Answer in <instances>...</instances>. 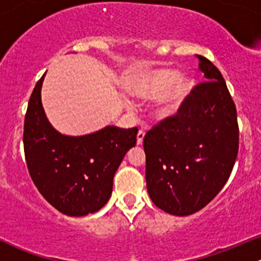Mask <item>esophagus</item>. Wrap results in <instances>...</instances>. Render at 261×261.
I'll return each instance as SVG.
<instances>
[{"instance_id":"esophagus-1","label":"esophagus","mask_w":261,"mask_h":261,"mask_svg":"<svg viewBox=\"0 0 261 261\" xmlns=\"http://www.w3.org/2000/svg\"><path fill=\"white\" fill-rule=\"evenodd\" d=\"M144 138H145V130L140 128V130H139V133H138V136H136V141H138V145H141V144H143Z\"/></svg>"}]
</instances>
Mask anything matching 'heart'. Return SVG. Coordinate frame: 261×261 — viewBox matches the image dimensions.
I'll return each instance as SVG.
<instances>
[{"label": "heart", "instance_id": "1", "mask_svg": "<svg viewBox=\"0 0 261 261\" xmlns=\"http://www.w3.org/2000/svg\"><path fill=\"white\" fill-rule=\"evenodd\" d=\"M193 88V80L188 75H178L167 68L147 70L128 83V91L143 99H160L158 114L162 117L174 115Z\"/></svg>", "mask_w": 261, "mask_h": 261}]
</instances>
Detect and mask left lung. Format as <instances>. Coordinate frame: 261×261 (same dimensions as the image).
<instances>
[{
  "label": "left lung",
  "instance_id": "obj_1",
  "mask_svg": "<svg viewBox=\"0 0 261 261\" xmlns=\"http://www.w3.org/2000/svg\"><path fill=\"white\" fill-rule=\"evenodd\" d=\"M197 58L207 81L144 138L147 193L155 206L175 216L193 215L217 196L239 151L235 102L216 65Z\"/></svg>",
  "mask_w": 261,
  "mask_h": 261
}]
</instances>
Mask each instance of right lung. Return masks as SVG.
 I'll return each mask as SVG.
<instances>
[{"instance_id": "right-lung-1", "label": "right lung", "mask_w": 261, "mask_h": 261, "mask_svg": "<svg viewBox=\"0 0 261 261\" xmlns=\"http://www.w3.org/2000/svg\"><path fill=\"white\" fill-rule=\"evenodd\" d=\"M38 81L23 122V151L29 174L41 196L67 216L101 210L112 193V181L138 127L107 126L84 136H65L51 127L41 106Z\"/></svg>"}]
</instances>
